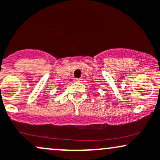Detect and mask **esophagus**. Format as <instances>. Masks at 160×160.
Segmentation results:
<instances>
[{
	"instance_id": "obj_1",
	"label": "esophagus",
	"mask_w": 160,
	"mask_h": 160,
	"mask_svg": "<svg viewBox=\"0 0 160 160\" xmlns=\"http://www.w3.org/2000/svg\"><path fill=\"white\" fill-rule=\"evenodd\" d=\"M82 78H74V82H82Z\"/></svg>"
}]
</instances>
